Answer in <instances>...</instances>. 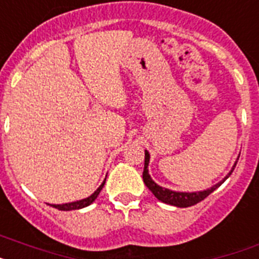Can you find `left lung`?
<instances>
[{
	"mask_svg": "<svg viewBox=\"0 0 259 259\" xmlns=\"http://www.w3.org/2000/svg\"><path fill=\"white\" fill-rule=\"evenodd\" d=\"M149 162H150V154L149 151H145V168H143V182L146 184V187L149 188L151 192L154 193V196L158 200H160L162 203L170 204V205H174V207H179V208H187L191 207V205H195V204L200 203L201 200H204L208 195L213 192L214 190H217L221 184L230 177V174L233 172L234 167H236L237 162L234 163L233 168L230 170V172L228 174L227 177L224 178L221 182H219L217 184H214L213 187H210L208 190L199 191V192H177V191H171L168 188H164V187H160L151 179L149 174Z\"/></svg>",
	"mask_w": 259,
	"mask_h": 259,
	"instance_id": "1",
	"label": "left lung"
}]
</instances>
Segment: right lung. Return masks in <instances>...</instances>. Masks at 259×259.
I'll list each match as a JSON object with an SVG mask.
<instances>
[{
    "label": "right lung",
    "instance_id": "obj_1",
    "mask_svg": "<svg viewBox=\"0 0 259 259\" xmlns=\"http://www.w3.org/2000/svg\"><path fill=\"white\" fill-rule=\"evenodd\" d=\"M105 180H104L103 183H101V186H100L99 188H97V190L95 191V192H93L92 195H91V196L85 197V199H82V200H79V201H73V203L54 204L52 207L58 208V209H59V210H75V209H81V208L88 207V205H91V204H92L93 201H95V200L97 199V196H99V193L101 192L104 184H105Z\"/></svg>",
    "mask_w": 259,
    "mask_h": 259
}]
</instances>
